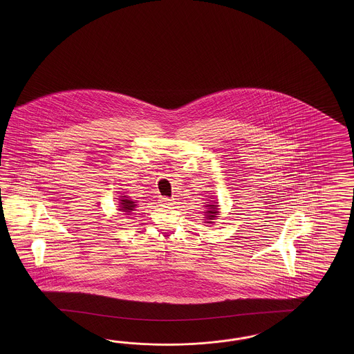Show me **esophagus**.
<instances>
[{
	"label": "esophagus",
	"mask_w": 354,
	"mask_h": 354,
	"mask_svg": "<svg viewBox=\"0 0 354 354\" xmlns=\"http://www.w3.org/2000/svg\"><path fill=\"white\" fill-rule=\"evenodd\" d=\"M160 204L162 205H172L174 204V200L170 198V197H160Z\"/></svg>",
	"instance_id": "esophagus-1"
}]
</instances>
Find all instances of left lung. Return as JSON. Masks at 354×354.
<instances>
[{"instance_id": "left-lung-1", "label": "left lung", "mask_w": 354, "mask_h": 354, "mask_svg": "<svg viewBox=\"0 0 354 354\" xmlns=\"http://www.w3.org/2000/svg\"><path fill=\"white\" fill-rule=\"evenodd\" d=\"M207 207V210L205 212V214H206V219H210V221H213V219H215L216 218V214L219 213L218 210H216V205H207L206 206ZM209 223H212V222H209Z\"/></svg>"}]
</instances>
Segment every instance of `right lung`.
Segmentation results:
<instances>
[{"label":"right lung","mask_w":354,"mask_h":354,"mask_svg":"<svg viewBox=\"0 0 354 354\" xmlns=\"http://www.w3.org/2000/svg\"><path fill=\"white\" fill-rule=\"evenodd\" d=\"M136 207V205L133 201L129 200L126 196H123V200H120V212H124V214L129 215L133 209Z\"/></svg>","instance_id":"add662e5"}]
</instances>
